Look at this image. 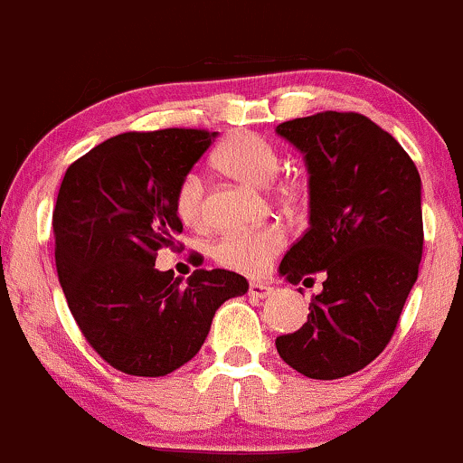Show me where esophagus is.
I'll return each instance as SVG.
<instances>
[{
    "mask_svg": "<svg viewBox=\"0 0 463 463\" xmlns=\"http://www.w3.org/2000/svg\"><path fill=\"white\" fill-rule=\"evenodd\" d=\"M249 295L255 298H266L273 295V286L264 284V281H253V284L249 286Z\"/></svg>",
    "mask_w": 463,
    "mask_h": 463,
    "instance_id": "obj_1",
    "label": "esophagus"
}]
</instances>
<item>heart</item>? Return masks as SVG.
<instances>
[{
	"label": "heart",
	"instance_id": "b5f03b06",
	"mask_svg": "<svg viewBox=\"0 0 463 463\" xmlns=\"http://www.w3.org/2000/svg\"><path fill=\"white\" fill-rule=\"evenodd\" d=\"M212 162L222 175L247 184V186L266 188L269 184H273L277 173H279L281 154L264 136L236 132L216 149ZM277 190H279L281 197H295L301 190V182L295 177H286L281 179ZM175 214L184 225L193 227V230L205 222L203 182L194 173H190L179 182L175 193ZM284 242V232L279 227L269 225L260 227V230L227 233L212 247V255L221 266L236 270V273L260 275L269 269V264L281 251Z\"/></svg>",
	"mask_w": 463,
	"mask_h": 463
}]
</instances>
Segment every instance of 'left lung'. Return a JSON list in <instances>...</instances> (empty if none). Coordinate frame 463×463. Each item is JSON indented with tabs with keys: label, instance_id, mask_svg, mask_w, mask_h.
I'll use <instances>...</instances> for the list:
<instances>
[{
	"label": "left lung",
	"instance_id": "1",
	"mask_svg": "<svg viewBox=\"0 0 463 463\" xmlns=\"http://www.w3.org/2000/svg\"><path fill=\"white\" fill-rule=\"evenodd\" d=\"M275 132L301 151L309 173V227L279 275L290 284L327 275L307 323L275 346L297 373L340 379L385 349L418 279L420 175L403 146L364 114L318 112Z\"/></svg>",
	"mask_w": 463,
	"mask_h": 463
}]
</instances>
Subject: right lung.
I'll list each match as a JSON object with an SVG mask.
<instances>
[{"label": "right lung", "instance_id": "obj_1", "mask_svg": "<svg viewBox=\"0 0 463 463\" xmlns=\"http://www.w3.org/2000/svg\"><path fill=\"white\" fill-rule=\"evenodd\" d=\"M216 132L157 129L108 138L64 173L53 210L58 279L75 323L112 368L165 377L197 355L227 298L249 281L199 269L182 284L156 269L175 247L179 182Z\"/></svg>", "mask_w": 463, "mask_h": 463}]
</instances>
